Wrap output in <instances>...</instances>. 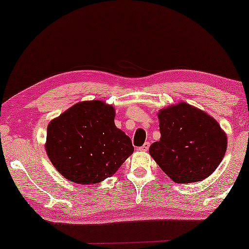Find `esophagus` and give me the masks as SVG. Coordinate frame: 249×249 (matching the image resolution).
Here are the masks:
<instances>
[{"label":"esophagus","instance_id":"esophagus-1","mask_svg":"<svg viewBox=\"0 0 249 249\" xmlns=\"http://www.w3.org/2000/svg\"><path fill=\"white\" fill-rule=\"evenodd\" d=\"M148 148H149V142H146L145 144L142 146V147H139V151H142V152H146V151H148Z\"/></svg>","mask_w":249,"mask_h":249}]
</instances>
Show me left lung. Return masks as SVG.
<instances>
[{
	"label": "left lung",
	"mask_w": 249,
	"mask_h": 249,
	"mask_svg": "<svg viewBox=\"0 0 249 249\" xmlns=\"http://www.w3.org/2000/svg\"><path fill=\"white\" fill-rule=\"evenodd\" d=\"M161 138L149 154L177 183L202 181L215 171L227 151V135L214 119L180 102L159 112Z\"/></svg>",
	"instance_id": "left-lung-1"
}]
</instances>
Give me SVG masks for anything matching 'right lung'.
Returning a JSON list of instances; mask_svg holds the SVG:
<instances>
[{"mask_svg":"<svg viewBox=\"0 0 249 249\" xmlns=\"http://www.w3.org/2000/svg\"><path fill=\"white\" fill-rule=\"evenodd\" d=\"M112 105L79 102L47 125L45 149L64 178L78 185L113 176L134 152L131 139L115 127Z\"/></svg>","mask_w":249,"mask_h":249,"instance_id":"add662e5","label":"right lung"}]
</instances>
